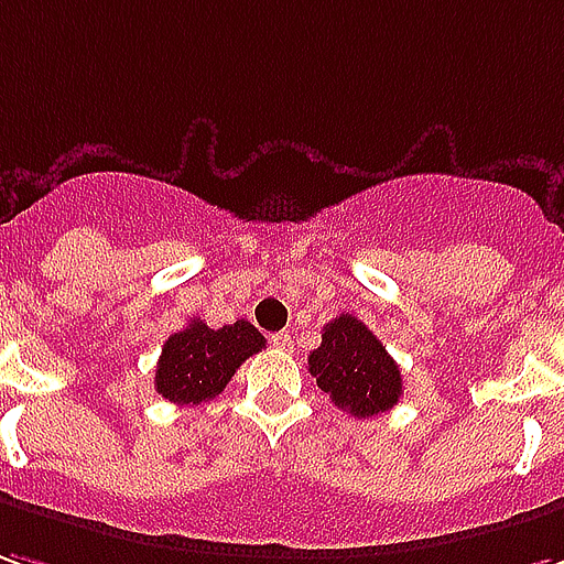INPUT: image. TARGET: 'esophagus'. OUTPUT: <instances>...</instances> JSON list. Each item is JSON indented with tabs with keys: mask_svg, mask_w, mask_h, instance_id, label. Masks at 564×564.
I'll use <instances>...</instances> for the list:
<instances>
[{
	"mask_svg": "<svg viewBox=\"0 0 564 564\" xmlns=\"http://www.w3.org/2000/svg\"><path fill=\"white\" fill-rule=\"evenodd\" d=\"M271 345L281 350H290L293 348V336H290V333H274V336H271Z\"/></svg>",
	"mask_w": 564,
	"mask_h": 564,
	"instance_id": "1",
	"label": "esophagus"
}]
</instances>
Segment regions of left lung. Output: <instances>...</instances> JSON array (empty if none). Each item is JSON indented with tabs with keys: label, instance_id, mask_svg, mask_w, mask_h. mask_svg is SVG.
Returning a JSON list of instances; mask_svg holds the SVG:
<instances>
[{
	"label": "left lung",
	"instance_id": "left-lung-1",
	"mask_svg": "<svg viewBox=\"0 0 564 564\" xmlns=\"http://www.w3.org/2000/svg\"><path fill=\"white\" fill-rule=\"evenodd\" d=\"M308 372L317 378V388L354 419L388 412L403 393L400 366L369 326L350 314H338L323 326V341L311 350Z\"/></svg>",
	"mask_w": 564,
	"mask_h": 564
}]
</instances>
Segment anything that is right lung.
Here are the masks:
<instances>
[{
    "label": "right lung",
    "mask_w": 564,
    "mask_h": 564,
    "mask_svg": "<svg viewBox=\"0 0 564 564\" xmlns=\"http://www.w3.org/2000/svg\"><path fill=\"white\" fill-rule=\"evenodd\" d=\"M265 348V338L253 323L238 321L223 329L192 321L173 333L161 348L155 369V391L176 405H198L223 393L235 369Z\"/></svg>",
    "instance_id": "obj_1"
}]
</instances>
